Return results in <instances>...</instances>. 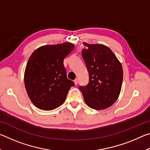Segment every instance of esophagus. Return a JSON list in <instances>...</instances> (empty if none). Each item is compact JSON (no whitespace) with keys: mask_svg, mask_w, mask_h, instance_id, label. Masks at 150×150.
Segmentation results:
<instances>
[{"mask_svg":"<svg viewBox=\"0 0 150 150\" xmlns=\"http://www.w3.org/2000/svg\"><path fill=\"white\" fill-rule=\"evenodd\" d=\"M74 83H75V85H77L78 84V79H75L74 80Z\"/></svg>","mask_w":150,"mask_h":150,"instance_id":"esophagus-1","label":"esophagus"}]
</instances>
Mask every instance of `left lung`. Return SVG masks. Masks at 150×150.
Returning a JSON list of instances; mask_svg holds the SVG:
<instances>
[{
    "label": "left lung",
    "instance_id": "left-lung-1",
    "mask_svg": "<svg viewBox=\"0 0 150 150\" xmlns=\"http://www.w3.org/2000/svg\"><path fill=\"white\" fill-rule=\"evenodd\" d=\"M81 52L89 76L88 83L80 86L90 108L103 110L112 105L120 95L123 80L121 63L110 48L101 44H87Z\"/></svg>",
    "mask_w": 150,
    "mask_h": 150
}]
</instances>
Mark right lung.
Here are the masks:
<instances>
[{
	"label": "right lung",
	"instance_id": "right-lung-1",
	"mask_svg": "<svg viewBox=\"0 0 150 150\" xmlns=\"http://www.w3.org/2000/svg\"><path fill=\"white\" fill-rule=\"evenodd\" d=\"M74 47L70 43L45 45L35 50L30 57L24 83L29 98L36 107L54 110L65 100L75 83L67 77L63 59Z\"/></svg>",
	"mask_w": 150,
	"mask_h": 150
}]
</instances>
